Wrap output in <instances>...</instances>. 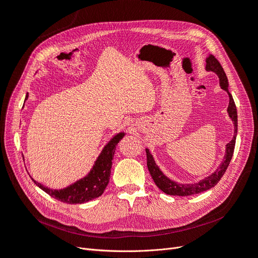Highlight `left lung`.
I'll list each match as a JSON object with an SVG mask.
<instances>
[{
    "instance_id": "8db88e82",
    "label": "left lung",
    "mask_w": 258,
    "mask_h": 258,
    "mask_svg": "<svg viewBox=\"0 0 258 258\" xmlns=\"http://www.w3.org/2000/svg\"><path fill=\"white\" fill-rule=\"evenodd\" d=\"M207 66L206 69L207 71H212L214 73H216L220 77V85L221 87L228 92L229 95V105H228V114L229 117L231 118V120L233 121V124H235V136H233L231 141L226 145V154L224 160L222 161L221 166L217 168V170L213 174H211L210 176L206 177L202 181L195 183V184H177L173 181L169 179L165 174H163L161 171L159 170V168L156 166V163L153 159V156L151 155L150 151L145 150L146 152V160H147V168L148 171L154 179L155 184L157 185L158 188L160 190H162L167 195H171V196H191V195L195 194H200L202 191H206L210 188L214 187L220 179L222 178V176L224 175V173L227 170L229 162L232 158L233 155V150H235V145H236V137H237V131H238V115H237V107L235 104V101H233V98L231 96V93L228 91V80L227 76H226L224 69L221 66L220 62L215 58V56L213 54H209L207 57Z\"/></svg>"
}]
</instances>
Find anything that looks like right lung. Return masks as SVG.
I'll return each mask as SVG.
<instances>
[{"label": "right lung", "instance_id": "right-lung-1", "mask_svg": "<svg viewBox=\"0 0 258 258\" xmlns=\"http://www.w3.org/2000/svg\"><path fill=\"white\" fill-rule=\"evenodd\" d=\"M27 98L28 96L26 97V99ZM122 137L123 134H119L114 137L111 140V142L103 148L102 153L99 156V158L97 159L90 173L83 179H81V181H77L73 185L67 187V188L52 190L49 189L48 187H45L41 183L34 181L32 178L33 182L46 194H48L49 196L61 202H64V204H84V202L100 197L103 194L105 187L107 186L108 181H110L112 159L114 157L115 148L117 143L122 139Z\"/></svg>", "mask_w": 258, "mask_h": 258}]
</instances>
